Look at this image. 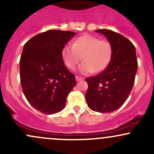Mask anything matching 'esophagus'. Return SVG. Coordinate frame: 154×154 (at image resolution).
Segmentation results:
<instances>
[{"label": "esophagus", "instance_id": "1", "mask_svg": "<svg viewBox=\"0 0 154 154\" xmlns=\"http://www.w3.org/2000/svg\"><path fill=\"white\" fill-rule=\"evenodd\" d=\"M84 78L83 77H79V76H76V81H79V80H82Z\"/></svg>", "mask_w": 154, "mask_h": 154}]
</instances>
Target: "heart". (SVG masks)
Listing matches in <instances>:
<instances>
[{
  "mask_svg": "<svg viewBox=\"0 0 154 154\" xmlns=\"http://www.w3.org/2000/svg\"><path fill=\"white\" fill-rule=\"evenodd\" d=\"M61 57L69 69H74L81 59L79 70L82 74L98 72L105 69L112 57V47L106 40L90 35H83L75 39L71 45H65Z\"/></svg>",
  "mask_w": 154,
  "mask_h": 154,
  "instance_id": "b5f03b06",
  "label": "heart"
}]
</instances>
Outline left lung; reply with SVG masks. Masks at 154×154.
Here are the masks:
<instances>
[{
    "instance_id": "8db88e82",
    "label": "left lung",
    "mask_w": 154,
    "mask_h": 154,
    "mask_svg": "<svg viewBox=\"0 0 154 154\" xmlns=\"http://www.w3.org/2000/svg\"><path fill=\"white\" fill-rule=\"evenodd\" d=\"M112 47V57L99 75L88 77L85 99L91 110L107 113L119 109L133 87L137 69L135 48L130 40L109 29H98Z\"/></svg>"
}]
</instances>
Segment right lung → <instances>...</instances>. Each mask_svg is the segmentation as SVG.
<instances>
[{"label": "right lung", "instance_id": "obj_1", "mask_svg": "<svg viewBox=\"0 0 154 154\" xmlns=\"http://www.w3.org/2000/svg\"><path fill=\"white\" fill-rule=\"evenodd\" d=\"M75 32L57 29L35 35L24 44L20 58V80L26 100L35 109L53 114L65 107L76 85L75 76L67 69L61 51Z\"/></svg>", "mask_w": 154, "mask_h": 154}]
</instances>
